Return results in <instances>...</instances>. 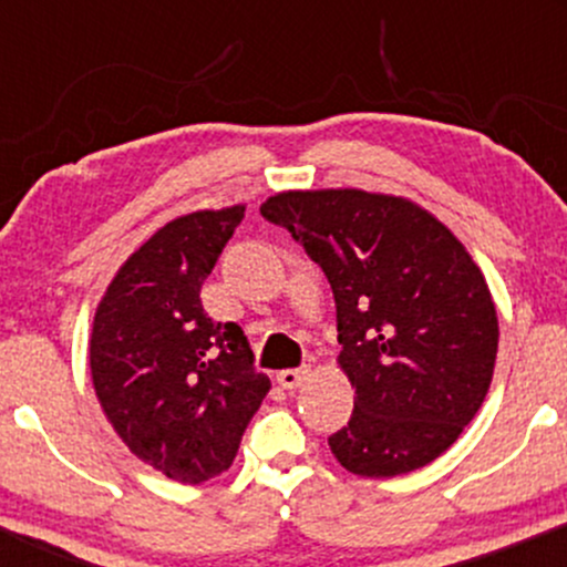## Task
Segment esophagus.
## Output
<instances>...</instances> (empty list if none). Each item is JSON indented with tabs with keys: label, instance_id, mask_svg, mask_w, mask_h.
I'll return each mask as SVG.
<instances>
[{
	"label": "esophagus",
	"instance_id": "1",
	"mask_svg": "<svg viewBox=\"0 0 567 567\" xmlns=\"http://www.w3.org/2000/svg\"><path fill=\"white\" fill-rule=\"evenodd\" d=\"M306 375H309V370L306 368H288V370H279L277 373V383L282 389H298L303 383Z\"/></svg>",
	"mask_w": 567,
	"mask_h": 567
}]
</instances>
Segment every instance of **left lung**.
Instances as JSON below:
<instances>
[{"mask_svg":"<svg viewBox=\"0 0 567 567\" xmlns=\"http://www.w3.org/2000/svg\"><path fill=\"white\" fill-rule=\"evenodd\" d=\"M320 264L336 298L338 368L354 389L328 440L360 477L432 464L483 405L498 354L491 290L461 239L419 202L290 188L261 205Z\"/></svg>","mask_w":567,"mask_h":567,"instance_id":"obj_1","label":"left lung"}]
</instances>
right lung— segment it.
Returning <instances> with one entry per match:
<instances>
[{
	"label": "right lung",
	"mask_w": 567,
	"mask_h": 567,
	"mask_svg": "<svg viewBox=\"0 0 567 567\" xmlns=\"http://www.w3.org/2000/svg\"><path fill=\"white\" fill-rule=\"evenodd\" d=\"M245 205L173 218L116 269L95 309L90 375L103 415L143 464L184 485L231 466L271 389L234 322L202 309V282Z\"/></svg>",
	"instance_id": "add662e5"
}]
</instances>
